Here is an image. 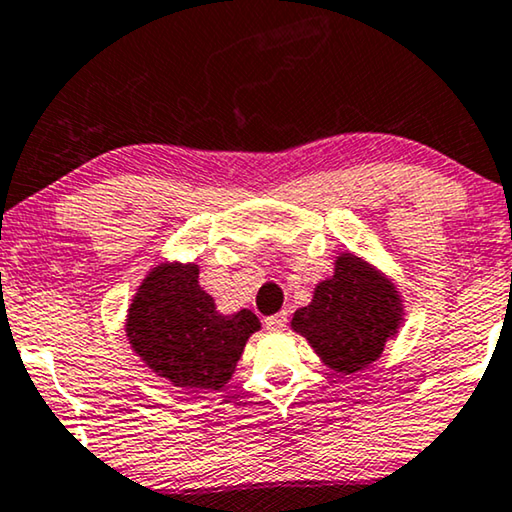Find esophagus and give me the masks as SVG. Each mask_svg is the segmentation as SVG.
<instances>
[{
  "label": "esophagus",
  "mask_w": 512,
  "mask_h": 512,
  "mask_svg": "<svg viewBox=\"0 0 512 512\" xmlns=\"http://www.w3.org/2000/svg\"><path fill=\"white\" fill-rule=\"evenodd\" d=\"M264 325H267L269 330H283V327L288 325V311L274 313V316H269L267 320H264Z\"/></svg>",
  "instance_id": "34e87169"
}]
</instances>
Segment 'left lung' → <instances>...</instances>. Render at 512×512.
<instances>
[{
  "label": "left lung",
  "mask_w": 512,
  "mask_h": 512,
  "mask_svg": "<svg viewBox=\"0 0 512 512\" xmlns=\"http://www.w3.org/2000/svg\"><path fill=\"white\" fill-rule=\"evenodd\" d=\"M400 313L393 283L346 252L335 276L320 283L313 302L295 313L292 327L332 370L351 374L381 356L386 339L398 330Z\"/></svg>",
  "instance_id": "left-lung-1"
}]
</instances>
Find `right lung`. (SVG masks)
I'll list each match as a JSON object with an SVG mask.
<instances>
[{"label":"right lung","mask_w":512,"mask_h":512,"mask_svg":"<svg viewBox=\"0 0 512 512\" xmlns=\"http://www.w3.org/2000/svg\"><path fill=\"white\" fill-rule=\"evenodd\" d=\"M128 339L145 363L192 393L220 391L260 320L248 309L220 316L196 264H161L128 309Z\"/></svg>","instance_id":"right-lung-1"}]
</instances>
